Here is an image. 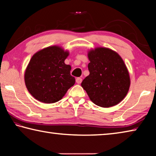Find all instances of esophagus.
<instances>
[{
    "mask_svg": "<svg viewBox=\"0 0 156 156\" xmlns=\"http://www.w3.org/2000/svg\"><path fill=\"white\" fill-rule=\"evenodd\" d=\"M76 82L77 84H80L82 83V78H77L76 79Z\"/></svg>",
    "mask_w": 156,
    "mask_h": 156,
    "instance_id": "1",
    "label": "esophagus"
}]
</instances>
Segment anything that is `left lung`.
I'll return each instance as SVG.
<instances>
[{
  "instance_id": "obj_1",
  "label": "left lung",
  "mask_w": 156,
  "mask_h": 156,
  "mask_svg": "<svg viewBox=\"0 0 156 156\" xmlns=\"http://www.w3.org/2000/svg\"><path fill=\"white\" fill-rule=\"evenodd\" d=\"M89 75L81 86L95 105L110 107L124 99L130 86L126 65L117 53L99 47L89 52Z\"/></svg>"
}]
</instances>
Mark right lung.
Returning a JSON list of instances; mask_svg holds the SVG:
<instances>
[{"mask_svg":"<svg viewBox=\"0 0 156 156\" xmlns=\"http://www.w3.org/2000/svg\"><path fill=\"white\" fill-rule=\"evenodd\" d=\"M69 53L61 47L52 46L36 53L25 73V82L34 98L44 103L59 101L75 84L70 74L71 66L65 60Z\"/></svg>","mask_w":156,"mask_h":156,"instance_id":"1","label":"right lung"}]
</instances>
